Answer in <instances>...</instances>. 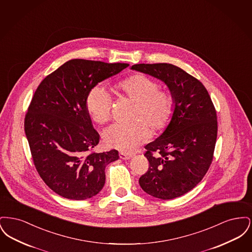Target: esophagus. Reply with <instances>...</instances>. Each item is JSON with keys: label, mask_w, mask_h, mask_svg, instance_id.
Here are the masks:
<instances>
[{"label": "esophagus", "mask_w": 252, "mask_h": 252, "mask_svg": "<svg viewBox=\"0 0 252 252\" xmlns=\"http://www.w3.org/2000/svg\"><path fill=\"white\" fill-rule=\"evenodd\" d=\"M119 157H120V158H122V159H128V158H130L132 156L130 154L120 152V153H119Z\"/></svg>", "instance_id": "34e87169"}]
</instances>
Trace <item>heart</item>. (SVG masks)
<instances>
[{"label": "heart", "mask_w": 252, "mask_h": 252, "mask_svg": "<svg viewBox=\"0 0 252 252\" xmlns=\"http://www.w3.org/2000/svg\"><path fill=\"white\" fill-rule=\"evenodd\" d=\"M159 84L144 73H134L113 85L117 95L127 97L135 106L130 114L131 123L112 125L104 135V143L110 148L123 152H132L148 141L151 131H159L167 126L175 110V99ZM86 108L94 122L99 125L108 123L111 118L112 101L100 86L92 88L86 98Z\"/></svg>", "instance_id": "obj_1"}]
</instances>
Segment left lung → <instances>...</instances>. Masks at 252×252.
Instances as JSON below:
<instances>
[{
	"instance_id": "1",
	"label": "left lung",
	"mask_w": 252,
	"mask_h": 252,
	"mask_svg": "<svg viewBox=\"0 0 252 252\" xmlns=\"http://www.w3.org/2000/svg\"><path fill=\"white\" fill-rule=\"evenodd\" d=\"M131 69L162 80L175 99L167 128L145 146L149 167L139 183L157 198L179 197L194 188L212 164L218 127L216 108L204 85L173 64L142 63Z\"/></svg>"
}]
</instances>
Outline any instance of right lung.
Segmentation results:
<instances>
[{
    "mask_svg": "<svg viewBox=\"0 0 252 252\" xmlns=\"http://www.w3.org/2000/svg\"><path fill=\"white\" fill-rule=\"evenodd\" d=\"M128 66L71 60L36 88L24 117V131L39 177L60 196L84 200L104 187L105 168L118 159V151H94L99 134L86 98L92 88Z\"/></svg>",
    "mask_w": 252,
    "mask_h": 252,
    "instance_id": "right-lung-1",
    "label": "right lung"
}]
</instances>
